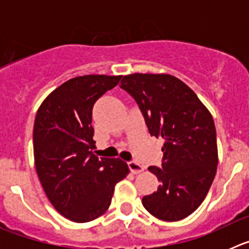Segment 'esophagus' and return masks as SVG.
Wrapping results in <instances>:
<instances>
[{"instance_id": "esophagus-1", "label": "esophagus", "mask_w": 249, "mask_h": 249, "mask_svg": "<svg viewBox=\"0 0 249 249\" xmlns=\"http://www.w3.org/2000/svg\"><path fill=\"white\" fill-rule=\"evenodd\" d=\"M128 167L133 175H138V173L143 172L144 171V167L142 166V164L138 163V162H136V160H131V162H128Z\"/></svg>"}]
</instances>
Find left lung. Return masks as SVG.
I'll return each instance as SVG.
<instances>
[{
  "mask_svg": "<svg viewBox=\"0 0 249 249\" xmlns=\"http://www.w3.org/2000/svg\"><path fill=\"white\" fill-rule=\"evenodd\" d=\"M121 89L143 114L149 135L162 137V166L149 167L160 187L142 204L162 221H179L195 212L214 179L218 151L210 111L192 89L171 74L124 76Z\"/></svg>",
  "mask_w": 249,
  "mask_h": 249,
  "instance_id": "obj_1",
  "label": "left lung"
}]
</instances>
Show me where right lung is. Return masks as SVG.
I'll return each mask as SVG.
<instances>
[{"label":"right lung","mask_w":249,"mask_h":249,"mask_svg":"<svg viewBox=\"0 0 249 249\" xmlns=\"http://www.w3.org/2000/svg\"><path fill=\"white\" fill-rule=\"evenodd\" d=\"M122 76L89 74L61 85L39 106L34 127L37 175L52 206L70 221L100 217L129 172L120 158L93 155L92 109Z\"/></svg>","instance_id":"right-lung-1"}]
</instances>
